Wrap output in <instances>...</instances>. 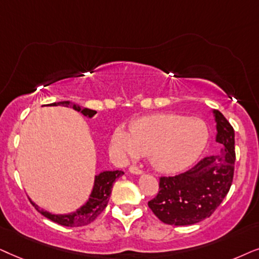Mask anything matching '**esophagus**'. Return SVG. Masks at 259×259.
<instances>
[{"label": "esophagus", "mask_w": 259, "mask_h": 259, "mask_svg": "<svg viewBox=\"0 0 259 259\" xmlns=\"http://www.w3.org/2000/svg\"><path fill=\"white\" fill-rule=\"evenodd\" d=\"M129 171H130V173H133V174H136V175H141V174L143 173V170L141 169V168L136 167V165H130V168H129Z\"/></svg>", "instance_id": "34e87169"}]
</instances>
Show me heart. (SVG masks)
I'll use <instances>...</instances> for the list:
<instances>
[{"mask_svg":"<svg viewBox=\"0 0 259 259\" xmlns=\"http://www.w3.org/2000/svg\"><path fill=\"white\" fill-rule=\"evenodd\" d=\"M208 137V127L202 119L156 113L134 120L130 132L117 127L112 143L124 160L148 154L157 170L174 173L198 160Z\"/></svg>","mask_w":259,"mask_h":259,"instance_id":"b5f03b06","label":"heart"}]
</instances>
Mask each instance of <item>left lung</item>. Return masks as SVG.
I'll return each instance as SVG.
<instances>
[{
	"label": "left lung",
	"instance_id": "8db88e82",
	"mask_svg": "<svg viewBox=\"0 0 259 259\" xmlns=\"http://www.w3.org/2000/svg\"><path fill=\"white\" fill-rule=\"evenodd\" d=\"M220 153L200 160L194 167L175 177H161L157 195L148 206L162 223L193 225L212 215L230 191L233 180L234 130L224 115L213 110Z\"/></svg>",
	"mask_w": 259,
	"mask_h": 259
}]
</instances>
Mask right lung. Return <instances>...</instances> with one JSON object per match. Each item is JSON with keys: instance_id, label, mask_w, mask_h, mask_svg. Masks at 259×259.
Instances as JSON below:
<instances>
[{"instance_id": "right-lung-1", "label": "right lung", "mask_w": 259, "mask_h": 259, "mask_svg": "<svg viewBox=\"0 0 259 259\" xmlns=\"http://www.w3.org/2000/svg\"><path fill=\"white\" fill-rule=\"evenodd\" d=\"M51 106H57V105H64V106H72L75 111L81 112L82 115L89 117H94L97 111L91 109L82 108L80 105L77 104H71L70 102H59V103H53L50 104ZM124 173L122 170H106L102 171L101 174L96 175L95 177V185L94 189H92L91 194L88 201L85 202V205H82L80 208H78L75 212L68 213V214H52V213L44 211L42 208H40L39 206L32 202L33 206H35L37 212H40L44 217H46L47 219L52 220V222L59 224L63 226L68 227H78V226H85L88 224L92 223L101 213L104 211V208L108 205L110 194H111V189L113 182L116 181V179L122 177Z\"/></svg>"}]
</instances>
